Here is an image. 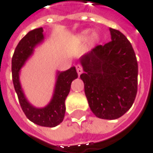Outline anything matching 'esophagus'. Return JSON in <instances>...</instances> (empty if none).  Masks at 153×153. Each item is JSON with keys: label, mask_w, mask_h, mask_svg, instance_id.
Returning <instances> with one entry per match:
<instances>
[{"label": "esophagus", "mask_w": 153, "mask_h": 153, "mask_svg": "<svg viewBox=\"0 0 153 153\" xmlns=\"http://www.w3.org/2000/svg\"><path fill=\"white\" fill-rule=\"evenodd\" d=\"M76 72H77L78 76H80V75L83 73V68H82V66L79 65V64H77V65L76 66Z\"/></svg>", "instance_id": "34e87169"}]
</instances>
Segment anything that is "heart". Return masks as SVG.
<instances>
[{"mask_svg":"<svg viewBox=\"0 0 153 153\" xmlns=\"http://www.w3.org/2000/svg\"><path fill=\"white\" fill-rule=\"evenodd\" d=\"M92 39L97 40V34H93V35H92Z\"/></svg>","mask_w":153,"mask_h":153,"instance_id":"obj_1","label":"heart"}]
</instances>
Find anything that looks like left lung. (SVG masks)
Returning a JSON list of instances; mask_svg holds the SVG:
<instances>
[{
    "instance_id": "left-lung-1",
    "label": "left lung",
    "mask_w": 153,
    "mask_h": 153,
    "mask_svg": "<svg viewBox=\"0 0 153 153\" xmlns=\"http://www.w3.org/2000/svg\"><path fill=\"white\" fill-rule=\"evenodd\" d=\"M112 40L81 59L85 94L90 109L101 119L114 120L132 105L138 90V63L131 42L110 28Z\"/></svg>"
}]
</instances>
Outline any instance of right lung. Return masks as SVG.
<instances>
[{"label":"right lung","instance_id":"1","mask_svg":"<svg viewBox=\"0 0 153 153\" xmlns=\"http://www.w3.org/2000/svg\"><path fill=\"white\" fill-rule=\"evenodd\" d=\"M43 29L39 28L26 34L17 45L11 59L12 82L18 95L21 107L25 115L32 123L45 127H55L59 124L65 116V100L69 94L71 83L77 78L75 67L67 71L59 72L55 93L48 105L44 108H35L26 100L19 81V72L24 62L31 55L33 48L43 39Z\"/></svg>","mask_w":153,"mask_h":153}]
</instances>
